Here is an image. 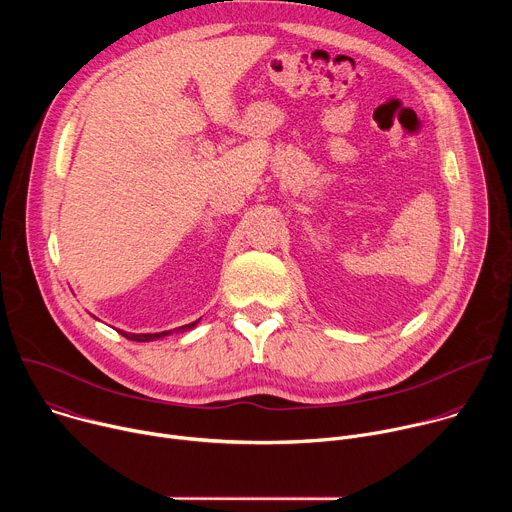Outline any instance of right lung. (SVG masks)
Here are the masks:
<instances>
[{"label":"right lung","instance_id":"add662e5","mask_svg":"<svg viewBox=\"0 0 512 512\" xmlns=\"http://www.w3.org/2000/svg\"><path fill=\"white\" fill-rule=\"evenodd\" d=\"M198 324V320L196 322H192V324H186V326H180V330H190L192 326H196ZM117 332H121V330H117ZM127 340H135V342H150V340H158V338H164V336H168V334H172V330H168V332H156V334H131V332H121Z\"/></svg>","mask_w":512,"mask_h":512}]
</instances>
